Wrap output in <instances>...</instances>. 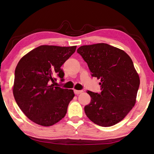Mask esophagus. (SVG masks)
<instances>
[{
  "label": "esophagus",
  "instance_id": "34e87169",
  "mask_svg": "<svg viewBox=\"0 0 154 154\" xmlns=\"http://www.w3.org/2000/svg\"><path fill=\"white\" fill-rule=\"evenodd\" d=\"M83 92L82 90H74V93L75 94H79Z\"/></svg>",
  "mask_w": 154,
  "mask_h": 154
}]
</instances>
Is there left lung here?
I'll use <instances>...</instances> for the list:
<instances>
[{
    "label": "left lung",
    "mask_w": 154,
    "mask_h": 154,
    "mask_svg": "<svg viewBox=\"0 0 154 154\" xmlns=\"http://www.w3.org/2000/svg\"><path fill=\"white\" fill-rule=\"evenodd\" d=\"M91 76L100 79L101 92L87 91L91 103L85 106L87 116L97 125L108 127L120 122L136 103L140 78L125 51L107 44L78 48Z\"/></svg>",
    "instance_id": "8db88e82"
}]
</instances>
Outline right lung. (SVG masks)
<instances>
[{"label": "right lung", "instance_id": "1", "mask_svg": "<svg viewBox=\"0 0 154 154\" xmlns=\"http://www.w3.org/2000/svg\"><path fill=\"white\" fill-rule=\"evenodd\" d=\"M76 48L40 45L19 61L14 72L13 94L20 109L32 122L50 126L66 114L75 96L73 91L51 83L56 81L55 76L64 80L61 67Z\"/></svg>", "mask_w": 154, "mask_h": 154}]
</instances>
